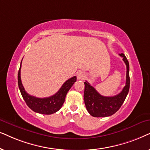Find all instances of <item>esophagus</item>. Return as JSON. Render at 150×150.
<instances>
[{"instance_id":"1","label":"esophagus","mask_w":150,"mask_h":150,"mask_svg":"<svg viewBox=\"0 0 150 150\" xmlns=\"http://www.w3.org/2000/svg\"><path fill=\"white\" fill-rule=\"evenodd\" d=\"M77 77L78 79H83L85 78V74L83 72H78L77 74Z\"/></svg>"}]
</instances>
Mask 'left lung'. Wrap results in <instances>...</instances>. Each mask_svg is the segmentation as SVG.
Here are the masks:
<instances>
[{
    "label": "left lung",
    "instance_id": "obj_1",
    "mask_svg": "<svg viewBox=\"0 0 150 150\" xmlns=\"http://www.w3.org/2000/svg\"><path fill=\"white\" fill-rule=\"evenodd\" d=\"M126 64V82L122 91L113 97L101 95L94 87L86 81L84 82L83 99L88 112L94 117H105L112 115L119 110L126 98L129 88V62L123 53L119 54Z\"/></svg>",
    "mask_w": 150,
    "mask_h": 150
}]
</instances>
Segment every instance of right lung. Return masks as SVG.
I'll return each mask as SVG.
<instances>
[{"mask_svg": "<svg viewBox=\"0 0 150 150\" xmlns=\"http://www.w3.org/2000/svg\"><path fill=\"white\" fill-rule=\"evenodd\" d=\"M21 63L18 74V83L23 98L29 108L35 112L43 114V115H51L58 111L64 102L67 93L73 83L77 81V77L74 76L65 81L58 92L53 96L45 98H38L29 95L24 88L21 78Z\"/></svg>", "mask_w": 150, "mask_h": 150, "instance_id": "right-lung-1", "label": "right lung"}]
</instances>
